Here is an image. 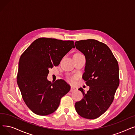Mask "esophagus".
Segmentation results:
<instances>
[{"instance_id":"34e87169","label":"esophagus","mask_w":135,"mask_h":135,"mask_svg":"<svg viewBox=\"0 0 135 135\" xmlns=\"http://www.w3.org/2000/svg\"><path fill=\"white\" fill-rule=\"evenodd\" d=\"M75 89L73 87H71V90H70V91H75Z\"/></svg>"}]
</instances>
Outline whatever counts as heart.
Returning <instances> with one entry per match:
<instances>
[{"instance_id":"b5f03b06","label":"heart","mask_w":135,"mask_h":135,"mask_svg":"<svg viewBox=\"0 0 135 135\" xmlns=\"http://www.w3.org/2000/svg\"><path fill=\"white\" fill-rule=\"evenodd\" d=\"M69 81H71V83H73V82H74V79L73 78H69Z\"/></svg>"}]
</instances>
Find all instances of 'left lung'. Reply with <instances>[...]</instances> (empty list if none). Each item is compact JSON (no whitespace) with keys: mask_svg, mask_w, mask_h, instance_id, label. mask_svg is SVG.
Segmentation results:
<instances>
[{"mask_svg":"<svg viewBox=\"0 0 135 135\" xmlns=\"http://www.w3.org/2000/svg\"><path fill=\"white\" fill-rule=\"evenodd\" d=\"M75 47L83 53L86 59L83 80L89 90L83 99L75 104V110L81 117L95 119L106 111L112 104L119 85V69L116 60L109 47L94 39L80 40Z\"/></svg>","mask_w":135,"mask_h":135,"instance_id":"8db88e82","label":"left lung"}]
</instances>
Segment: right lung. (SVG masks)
I'll return each instance as SVG.
<instances>
[{"instance_id": "obj_1", "label": "right lung", "mask_w": 135, "mask_h": 135, "mask_svg": "<svg viewBox=\"0 0 135 135\" xmlns=\"http://www.w3.org/2000/svg\"><path fill=\"white\" fill-rule=\"evenodd\" d=\"M73 41L41 37L35 40L21 55L17 83L23 100L33 113L50 115L59 107L61 99L71 86L63 79L51 83L47 77L49 68L57 66L72 48Z\"/></svg>"}]
</instances>
